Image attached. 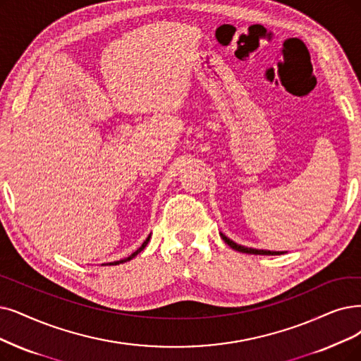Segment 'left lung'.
<instances>
[{"label": "left lung", "instance_id": "left-lung-1", "mask_svg": "<svg viewBox=\"0 0 361 361\" xmlns=\"http://www.w3.org/2000/svg\"><path fill=\"white\" fill-rule=\"evenodd\" d=\"M221 237L229 247H233L234 250L241 252V253H250V255H283L284 253V252H271V250H259V249H252V247H244V246H240V244L234 243L233 240H229L224 234H221Z\"/></svg>", "mask_w": 361, "mask_h": 361}]
</instances>
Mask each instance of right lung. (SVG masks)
<instances>
[{"label":"right lung","mask_w":361,"mask_h":361,"mask_svg":"<svg viewBox=\"0 0 361 361\" xmlns=\"http://www.w3.org/2000/svg\"><path fill=\"white\" fill-rule=\"evenodd\" d=\"M149 238H151V234L148 235V238L145 240V241H143L142 243V246L135 252V253H132L130 256H128V257H126V259H121V261H115V262H109V264H104V265H118V264H123V262H127V261H130V259H133L137 253H140L143 249H145L147 247V244H148V241H149Z\"/></svg>","instance_id":"1"}]
</instances>
